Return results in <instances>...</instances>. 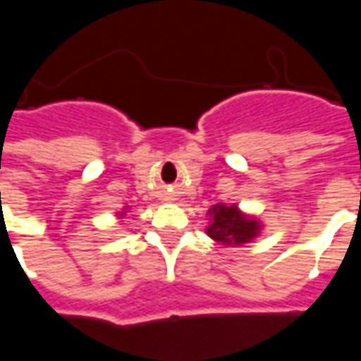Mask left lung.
Segmentation results:
<instances>
[{"label": "left lung", "mask_w": 361, "mask_h": 361, "mask_svg": "<svg viewBox=\"0 0 361 361\" xmlns=\"http://www.w3.org/2000/svg\"><path fill=\"white\" fill-rule=\"evenodd\" d=\"M259 224L255 220H247L235 207L216 204L212 207V222L207 234L216 242L245 243L257 235Z\"/></svg>", "instance_id": "obj_1"}]
</instances>
